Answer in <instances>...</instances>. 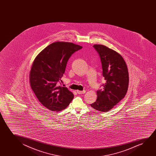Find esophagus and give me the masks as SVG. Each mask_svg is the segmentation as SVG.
Here are the masks:
<instances>
[{"label": "esophagus", "instance_id": "esophagus-1", "mask_svg": "<svg viewBox=\"0 0 156 156\" xmlns=\"http://www.w3.org/2000/svg\"><path fill=\"white\" fill-rule=\"evenodd\" d=\"M86 90H83V91H80V90H77V93L78 94H84L85 93Z\"/></svg>", "mask_w": 156, "mask_h": 156}]
</instances>
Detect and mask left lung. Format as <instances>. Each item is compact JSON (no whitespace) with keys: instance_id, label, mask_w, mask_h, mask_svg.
<instances>
[{"instance_id":"1","label":"left lung","mask_w":156,"mask_h":156,"mask_svg":"<svg viewBox=\"0 0 156 156\" xmlns=\"http://www.w3.org/2000/svg\"><path fill=\"white\" fill-rule=\"evenodd\" d=\"M100 58L102 76L105 83L97 90L98 98L90 105L94 109L107 112L125 96L128 90L129 76L126 62L117 52L102 45H94Z\"/></svg>"}]
</instances>
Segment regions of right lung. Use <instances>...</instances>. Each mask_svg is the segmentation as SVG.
Returning <instances> with one entry per match:
<instances>
[{"mask_svg": "<svg viewBox=\"0 0 156 156\" xmlns=\"http://www.w3.org/2000/svg\"><path fill=\"white\" fill-rule=\"evenodd\" d=\"M81 48L72 43L56 42L43 49L34 60L30 73L31 87L39 102L51 111L64 110L73 98L72 92L58 83L61 81L69 58Z\"/></svg>", "mask_w": 156, "mask_h": 156, "instance_id": "add662e5", "label": "right lung"}]
</instances>
